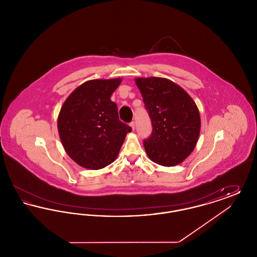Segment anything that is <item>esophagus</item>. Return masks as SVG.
<instances>
[{
	"instance_id": "obj_1",
	"label": "esophagus",
	"mask_w": 257,
	"mask_h": 257,
	"mask_svg": "<svg viewBox=\"0 0 257 257\" xmlns=\"http://www.w3.org/2000/svg\"><path fill=\"white\" fill-rule=\"evenodd\" d=\"M130 126H131V128H132L133 130H135V126H136V125H135L134 121H132V122L130 123Z\"/></svg>"
}]
</instances>
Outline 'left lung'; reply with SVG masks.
<instances>
[{
	"instance_id": "1",
	"label": "left lung",
	"mask_w": 257,
	"mask_h": 257,
	"mask_svg": "<svg viewBox=\"0 0 257 257\" xmlns=\"http://www.w3.org/2000/svg\"><path fill=\"white\" fill-rule=\"evenodd\" d=\"M152 123L144 141L147 156L164 166L179 165L195 149L200 132L197 106L183 88L160 77L136 78Z\"/></svg>"
}]
</instances>
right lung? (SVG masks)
<instances>
[{"label":"right lung","instance_id":"1","mask_svg":"<svg viewBox=\"0 0 257 257\" xmlns=\"http://www.w3.org/2000/svg\"><path fill=\"white\" fill-rule=\"evenodd\" d=\"M121 79L90 80L67 97L58 117L61 144L79 166L100 170L116 159L132 128L118 118L117 106L110 100Z\"/></svg>","mask_w":257,"mask_h":257}]
</instances>
